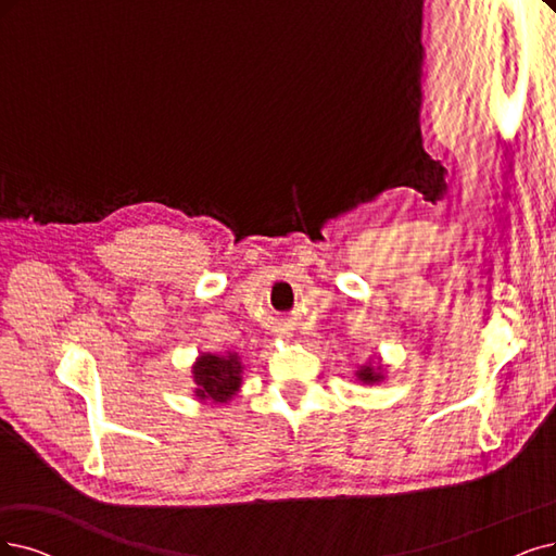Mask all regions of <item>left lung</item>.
Listing matches in <instances>:
<instances>
[{
    "mask_svg": "<svg viewBox=\"0 0 556 556\" xmlns=\"http://www.w3.org/2000/svg\"><path fill=\"white\" fill-rule=\"evenodd\" d=\"M355 378H357L362 384H378V382H382V380H384V364H382V357H380V355L368 357L362 366H357Z\"/></svg>",
    "mask_w": 556,
    "mask_h": 556,
    "instance_id": "1",
    "label": "left lung"
}]
</instances>
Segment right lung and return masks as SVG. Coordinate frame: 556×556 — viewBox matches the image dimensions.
<instances>
[{"label": "right lung", "mask_w": 556, "mask_h": 556, "mask_svg": "<svg viewBox=\"0 0 556 556\" xmlns=\"http://www.w3.org/2000/svg\"><path fill=\"white\" fill-rule=\"evenodd\" d=\"M242 368L238 353H201L192 364L197 401L203 405L229 403L240 392Z\"/></svg>", "instance_id": "add662e5"}]
</instances>
